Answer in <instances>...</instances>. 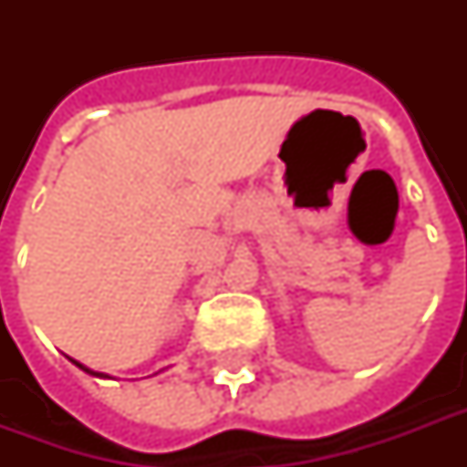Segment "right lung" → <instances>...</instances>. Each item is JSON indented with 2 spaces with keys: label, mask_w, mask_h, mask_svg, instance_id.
Wrapping results in <instances>:
<instances>
[{
  "label": "right lung",
  "mask_w": 467,
  "mask_h": 467,
  "mask_svg": "<svg viewBox=\"0 0 467 467\" xmlns=\"http://www.w3.org/2000/svg\"><path fill=\"white\" fill-rule=\"evenodd\" d=\"M69 361L75 363L77 368H82V370H84V373H89V376H101V373H97V370H91V368H87V366H82V363H77V361H75V358H69ZM104 378H106V376H104Z\"/></svg>",
  "instance_id": "add662e5"
}]
</instances>
